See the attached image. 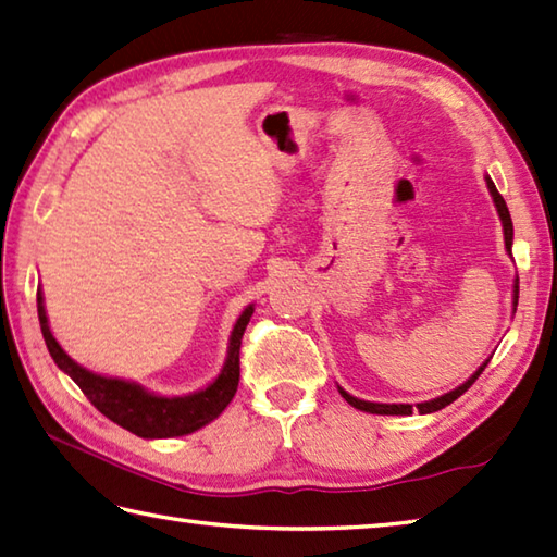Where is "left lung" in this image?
<instances>
[{"label": "left lung", "mask_w": 557, "mask_h": 557, "mask_svg": "<svg viewBox=\"0 0 557 557\" xmlns=\"http://www.w3.org/2000/svg\"><path fill=\"white\" fill-rule=\"evenodd\" d=\"M487 188H490V195H493V200H495V207H497V212H499V220H503V228H505V246H507V250H509V256H511V238H515V226H511V216H509V210H507V202H505V198L503 195L497 193V188H495V183L487 178ZM517 301H519V280L515 282V311H517ZM490 362V359H487ZM487 362L478 369V372L466 381V384H461L459 388H454V391H449V394H444V396H440V398H434V400H428V403H418V410L422 412V416H428V412H434V410H442V408H446L449 406V403H454L456 398L459 396H463L468 388L473 386V381L483 374V369L487 367ZM341 396L350 403L352 408H357V410H364V412H372V416H412V406H408V403H369V400H359V398H355V396H350L347 394V391H343L341 388Z\"/></svg>", "instance_id": "left-lung-1"}]
</instances>
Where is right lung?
<instances>
[{
    "mask_svg": "<svg viewBox=\"0 0 557 557\" xmlns=\"http://www.w3.org/2000/svg\"><path fill=\"white\" fill-rule=\"evenodd\" d=\"M250 315H253V307H248L238 315L232 331V341H228V357L224 362V369L210 386L190 396L163 398L149 394V391L137 384H129V381L98 376L76 364L52 337L46 307H42V297L38 292L40 331L42 337H46L48 352L54 359V364L72 376L74 384L82 388V394L94 403V408L98 412H103L108 420H113L120 428H125L127 432H133L137 437L145 440L183 437V434H190L205 428L207 422H212L228 403H232L238 386V374H242V367H238V350H242V337Z\"/></svg>",
    "mask_w": 557,
    "mask_h": 557,
    "instance_id": "obj_1",
    "label": "right lung"
}]
</instances>
